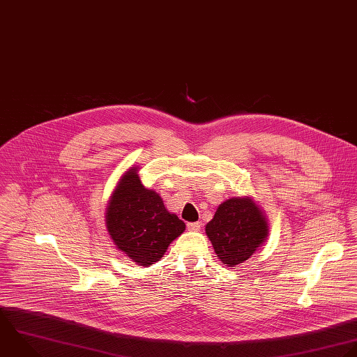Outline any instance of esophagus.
<instances>
[{"instance_id":"obj_1","label":"esophagus","mask_w":357,"mask_h":357,"mask_svg":"<svg viewBox=\"0 0 357 357\" xmlns=\"http://www.w3.org/2000/svg\"><path fill=\"white\" fill-rule=\"evenodd\" d=\"M200 227H202L200 222H189V224H188V229H189V231H199Z\"/></svg>"}]
</instances>
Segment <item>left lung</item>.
Instances as JSON below:
<instances>
[{"label":"left lung","instance_id":"1","mask_svg":"<svg viewBox=\"0 0 357 357\" xmlns=\"http://www.w3.org/2000/svg\"><path fill=\"white\" fill-rule=\"evenodd\" d=\"M206 234L218 259L228 267L246 261L267 238L266 217L249 197H232L218 206Z\"/></svg>","mask_w":357,"mask_h":357}]
</instances>
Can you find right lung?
Here are the masks:
<instances>
[{"label": "right lung", "instance_id": "right-lung-1", "mask_svg": "<svg viewBox=\"0 0 357 357\" xmlns=\"http://www.w3.org/2000/svg\"><path fill=\"white\" fill-rule=\"evenodd\" d=\"M105 220L116 248L144 267L157 263L169 243L185 231V222L167 211L154 190L142 185L136 168H130L119 181Z\"/></svg>", "mask_w": 357, "mask_h": 357}]
</instances>
